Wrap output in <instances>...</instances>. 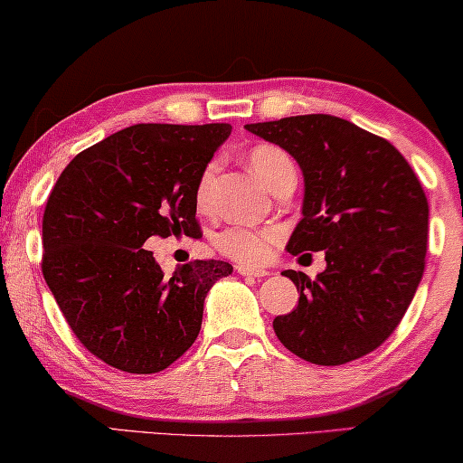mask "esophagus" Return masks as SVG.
Returning <instances> with one entry per match:
<instances>
[{
	"mask_svg": "<svg viewBox=\"0 0 463 463\" xmlns=\"http://www.w3.org/2000/svg\"><path fill=\"white\" fill-rule=\"evenodd\" d=\"M237 272H239L241 276H258V279H261V276L270 274L268 270H261V268H250V266H237Z\"/></svg>",
	"mask_w": 463,
	"mask_h": 463,
	"instance_id": "esophagus-1",
	"label": "esophagus"
}]
</instances>
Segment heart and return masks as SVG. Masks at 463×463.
<instances>
[{
    "label": "heart",
    "instance_id": "b5f03b06",
    "mask_svg": "<svg viewBox=\"0 0 463 463\" xmlns=\"http://www.w3.org/2000/svg\"><path fill=\"white\" fill-rule=\"evenodd\" d=\"M247 160H250V165L255 175H258L272 191L279 187L285 178L295 176V164L291 160V156L274 143L255 145V147H251L250 156H247ZM213 172H216V165L208 164L197 178L195 202L199 208H205L210 202ZM280 237L282 234L276 226L232 224L229 229L216 234L213 245H216V250L220 253H224L226 258L241 261V264H264V261L272 258Z\"/></svg>",
    "mask_w": 463,
    "mask_h": 463
}]
</instances>
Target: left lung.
<instances>
[{"mask_svg":"<svg viewBox=\"0 0 463 463\" xmlns=\"http://www.w3.org/2000/svg\"><path fill=\"white\" fill-rule=\"evenodd\" d=\"M303 172V218L288 253L324 251L312 280L285 270L299 303L274 318L288 351L318 365L354 362L389 339L422 280L429 202L408 160L354 122L328 114L245 124Z\"/></svg>","mask_w":463,"mask_h":463,"instance_id":"left-lung-1","label":"left lung"}]
</instances>
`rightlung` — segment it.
<instances>
[{"label": "right lung", "mask_w": 463, "mask_h": 463, "mask_svg": "<svg viewBox=\"0 0 463 463\" xmlns=\"http://www.w3.org/2000/svg\"><path fill=\"white\" fill-rule=\"evenodd\" d=\"M231 124H135L74 157L43 212L41 270L82 347L154 374L195 343L203 301L229 261L195 260L164 279L151 237H193L197 178Z\"/></svg>", "instance_id": "obj_1"}]
</instances>
